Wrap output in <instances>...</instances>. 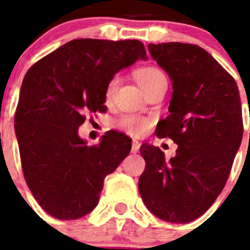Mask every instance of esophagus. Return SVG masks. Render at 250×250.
Here are the masks:
<instances>
[{
	"instance_id": "obj_1",
	"label": "esophagus",
	"mask_w": 250,
	"mask_h": 250,
	"mask_svg": "<svg viewBox=\"0 0 250 250\" xmlns=\"http://www.w3.org/2000/svg\"><path fill=\"white\" fill-rule=\"evenodd\" d=\"M139 149H140V143H139L137 140H132V148H131V152L137 153L139 152Z\"/></svg>"
}]
</instances>
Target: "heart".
<instances>
[{
  "label": "heart",
  "instance_id": "1",
  "mask_svg": "<svg viewBox=\"0 0 250 250\" xmlns=\"http://www.w3.org/2000/svg\"><path fill=\"white\" fill-rule=\"evenodd\" d=\"M135 78H136L137 83L140 84V86L144 89V92H149L153 89L154 86L160 85L162 83H167V78L164 74V71H161L160 68L154 67V66H145V67L137 68L135 71ZM118 84V78L114 76L111 78L107 85H106L105 96L106 100H110L113 97L115 88ZM150 122L144 117L136 115V114H125L122 115L117 122H115V127L122 131H125L128 135L132 136H140L144 135L148 131Z\"/></svg>",
  "mask_w": 250,
  "mask_h": 250
}]
</instances>
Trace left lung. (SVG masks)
<instances>
[{
	"label": "left lung",
	"instance_id": "8db88e82",
	"mask_svg": "<svg viewBox=\"0 0 250 250\" xmlns=\"http://www.w3.org/2000/svg\"><path fill=\"white\" fill-rule=\"evenodd\" d=\"M148 49L174 89L170 115L156 133L178 149L166 161L158 146L141 145L146 165L139 190L156 217L188 223L213 205L227 183L244 131L240 94L232 76L198 45L164 42Z\"/></svg>",
	"mask_w": 250,
	"mask_h": 250
}]
</instances>
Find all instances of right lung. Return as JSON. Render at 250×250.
I'll return each instance as SVG.
<instances>
[{"mask_svg": "<svg viewBox=\"0 0 250 250\" xmlns=\"http://www.w3.org/2000/svg\"><path fill=\"white\" fill-rule=\"evenodd\" d=\"M145 56L139 40L76 39L27 71L14 127L25 183L49 215L72 221L90 213L105 176L128 156L131 139L123 133L109 131L88 146L78 128L85 114L106 111L111 78Z\"/></svg>", "mask_w": 250, "mask_h": 250, "instance_id": "add662e5", "label": "right lung"}]
</instances>
